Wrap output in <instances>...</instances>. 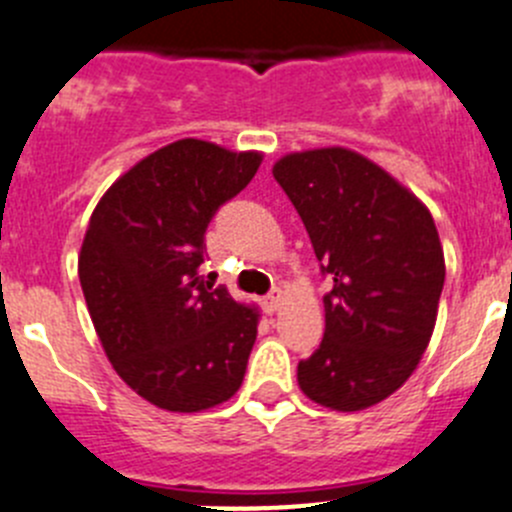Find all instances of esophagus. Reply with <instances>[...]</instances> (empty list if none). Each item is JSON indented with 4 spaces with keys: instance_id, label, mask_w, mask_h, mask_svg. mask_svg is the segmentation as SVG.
<instances>
[{
    "instance_id": "esophagus-1",
    "label": "esophagus",
    "mask_w": 512,
    "mask_h": 512,
    "mask_svg": "<svg viewBox=\"0 0 512 512\" xmlns=\"http://www.w3.org/2000/svg\"><path fill=\"white\" fill-rule=\"evenodd\" d=\"M280 302H282V292L280 290H272L270 295L265 297V310L270 312V315H275V312L280 310Z\"/></svg>"
}]
</instances>
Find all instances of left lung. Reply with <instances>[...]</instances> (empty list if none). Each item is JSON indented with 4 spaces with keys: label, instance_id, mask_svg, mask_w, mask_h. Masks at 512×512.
Wrapping results in <instances>:
<instances>
[{
    "label": "left lung",
    "instance_id": "obj_1",
    "mask_svg": "<svg viewBox=\"0 0 512 512\" xmlns=\"http://www.w3.org/2000/svg\"><path fill=\"white\" fill-rule=\"evenodd\" d=\"M272 175L332 277L322 297L325 337L297 365L300 390L340 413L377 405L413 375L433 337L445 282L433 215L345 147L292 152Z\"/></svg>",
    "mask_w": 512,
    "mask_h": 512
}]
</instances>
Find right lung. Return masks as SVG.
Returning a JSON list of instances; mask_svg holds the SVG:
<instances>
[{
  "instance_id": "1",
  "label": "right lung",
  "mask_w": 512,
  "mask_h": 512,
  "mask_svg": "<svg viewBox=\"0 0 512 512\" xmlns=\"http://www.w3.org/2000/svg\"><path fill=\"white\" fill-rule=\"evenodd\" d=\"M262 152L177 140L124 172L89 217L79 282L109 362L140 398L200 413L240 390L260 312L210 290L205 232Z\"/></svg>"
}]
</instances>
